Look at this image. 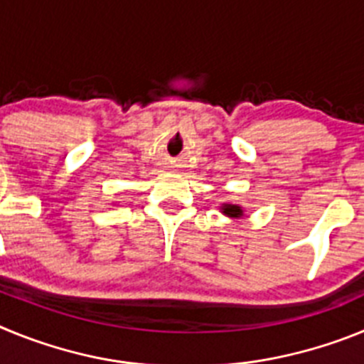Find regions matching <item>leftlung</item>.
Masks as SVG:
<instances>
[{"label":"left lung","mask_w":364,"mask_h":364,"mask_svg":"<svg viewBox=\"0 0 364 364\" xmlns=\"http://www.w3.org/2000/svg\"><path fill=\"white\" fill-rule=\"evenodd\" d=\"M222 213L226 215V217H231V218H240L244 215L242 208L237 204H222Z\"/></svg>","instance_id":"left-lung-1"}]
</instances>
